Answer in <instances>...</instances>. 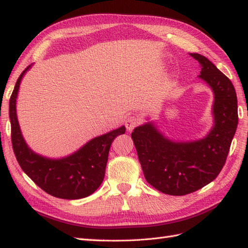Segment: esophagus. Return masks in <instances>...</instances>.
I'll return each mask as SVG.
<instances>
[{
	"label": "esophagus",
	"instance_id": "esophagus-1",
	"mask_svg": "<svg viewBox=\"0 0 248 248\" xmlns=\"http://www.w3.org/2000/svg\"><path fill=\"white\" fill-rule=\"evenodd\" d=\"M139 124L140 119L136 117V116H129V117L125 119V127H127L129 131H132Z\"/></svg>",
	"mask_w": 248,
	"mask_h": 248
}]
</instances>
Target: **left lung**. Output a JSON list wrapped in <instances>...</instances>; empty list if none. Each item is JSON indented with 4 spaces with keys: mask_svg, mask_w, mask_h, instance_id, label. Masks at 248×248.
<instances>
[{
    "mask_svg": "<svg viewBox=\"0 0 248 248\" xmlns=\"http://www.w3.org/2000/svg\"><path fill=\"white\" fill-rule=\"evenodd\" d=\"M202 71L198 78L211 88L213 125L202 139L175 140L155 121L139 125L131 134L147 182L164 194L182 196L212 182L222 170L238 127V99L232 83L212 62L189 53Z\"/></svg>",
    "mask_w": 248,
    "mask_h": 248,
    "instance_id": "left-lung-1",
    "label": "left lung"
}]
</instances>
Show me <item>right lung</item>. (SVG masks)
I'll return each instance as SVG.
<instances>
[{
	"instance_id": "right-lung-1",
	"label": "right lung",
	"mask_w": 248,
	"mask_h": 248,
	"mask_svg": "<svg viewBox=\"0 0 248 248\" xmlns=\"http://www.w3.org/2000/svg\"><path fill=\"white\" fill-rule=\"evenodd\" d=\"M31 68L21 73L9 100V119L15 155L22 170L40 188L62 199H81L101 186L112 141L125 132L124 125L84 144L73 154L53 159L36 154L26 143L17 116V98L21 81Z\"/></svg>"
}]
</instances>
